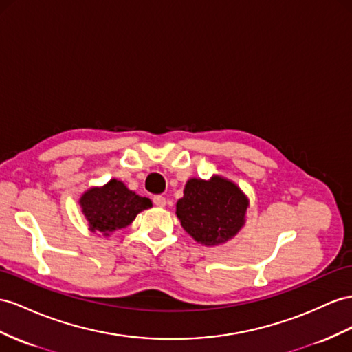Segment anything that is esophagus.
Segmentation results:
<instances>
[{
	"instance_id": "34e87169",
	"label": "esophagus",
	"mask_w": 352,
	"mask_h": 352,
	"mask_svg": "<svg viewBox=\"0 0 352 352\" xmlns=\"http://www.w3.org/2000/svg\"><path fill=\"white\" fill-rule=\"evenodd\" d=\"M153 202H155V205L159 206V208H164V206L166 205V199L164 196H155L153 197Z\"/></svg>"
}]
</instances>
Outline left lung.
I'll return each mask as SVG.
<instances>
[{
	"label": "left lung",
	"instance_id": "left-lung-1",
	"mask_svg": "<svg viewBox=\"0 0 352 352\" xmlns=\"http://www.w3.org/2000/svg\"><path fill=\"white\" fill-rule=\"evenodd\" d=\"M183 197L177 202L182 228L197 244H226L245 226L248 196L232 179L212 175L210 179H187Z\"/></svg>",
	"mask_w": 352,
	"mask_h": 352
}]
</instances>
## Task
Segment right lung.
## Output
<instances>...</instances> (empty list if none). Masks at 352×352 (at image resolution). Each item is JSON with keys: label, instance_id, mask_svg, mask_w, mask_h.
I'll use <instances>...</instances> for the list:
<instances>
[{"label": "right lung", "instance_id": "obj_1", "mask_svg": "<svg viewBox=\"0 0 352 352\" xmlns=\"http://www.w3.org/2000/svg\"><path fill=\"white\" fill-rule=\"evenodd\" d=\"M82 214L90 232L108 238L116 230L128 228L137 215L153 206L148 197L129 190L123 182L111 178L104 186H94L80 196Z\"/></svg>", "mask_w": 352, "mask_h": 352}]
</instances>
